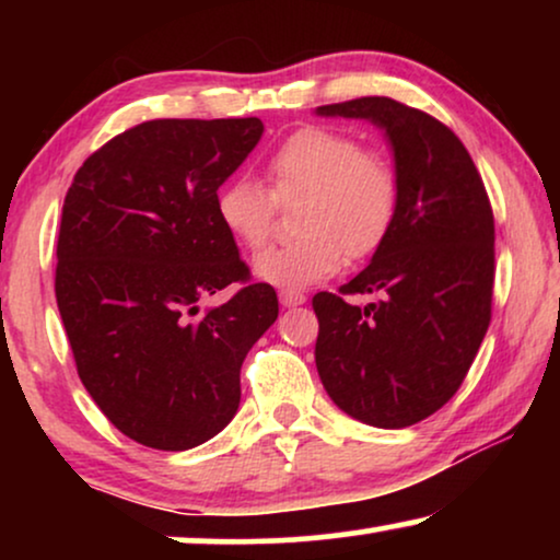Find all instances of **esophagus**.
<instances>
[{"instance_id":"obj_1","label":"esophagus","mask_w":560,"mask_h":560,"mask_svg":"<svg viewBox=\"0 0 560 560\" xmlns=\"http://www.w3.org/2000/svg\"><path fill=\"white\" fill-rule=\"evenodd\" d=\"M305 303V295L298 293V290H282L280 293V305L282 308H298V305Z\"/></svg>"}]
</instances>
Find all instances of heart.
Listing matches in <instances>:
<instances>
[{
  "instance_id": "b5f03b06",
  "label": "heart",
  "mask_w": 560,
  "mask_h": 560,
  "mask_svg": "<svg viewBox=\"0 0 560 560\" xmlns=\"http://www.w3.org/2000/svg\"><path fill=\"white\" fill-rule=\"evenodd\" d=\"M267 180L270 190L252 178L226 183L217 196V217L242 247L259 249L270 236L275 201L303 198L295 213L303 236L255 259L257 280L280 290L331 278L347 255H372L387 240L400 206L395 165L339 129H295L267 158Z\"/></svg>"
}]
</instances>
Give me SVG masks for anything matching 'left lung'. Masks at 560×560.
Wrapping results in <instances>:
<instances>
[{"label":"left lung","mask_w":560,"mask_h":560,"mask_svg":"<svg viewBox=\"0 0 560 560\" xmlns=\"http://www.w3.org/2000/svg\"><path fill=\"white\" fill-rule=\"evenodd\" d=\"M320 117L366 119L393 148L400 206L372 262L318 293L316 366L347 416L408 428L443 408L469 372L492 318L494 217L462 140L431 114L387 96L318 106ZM372 292L359 310L343 294Z\"/></svg>","instance_id":"obj_1"}]
</instances>
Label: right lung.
<instances>
[{"instance_id": "add662e5", "label": "right lung", "mask_w": 560, "mask_h": 560, "mask_svg": "<svg viewBox=\"0 0 560 560\" xmlns=\"http://www.w3.org/2000/svg\"><path fill=\"white\" fill-rule=\"evenodd\" d=\"M265 125L152 119L98 148L73 175L58 234L56 301L83 387L129 439L201 446L242 397L247 351L278 318L217 217V190ZM241 290L200 313L203 296Z\"/></svg>"}]
</instances>
